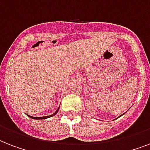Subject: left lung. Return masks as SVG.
<instances>
[{
    "label": "left lung",
    "mask_w": 150,
    "mask_h": 150,
    "mask_svg": "<svg viewBox=\"0 0 150 150\" xmlns=\"http://www.w3.org/2000/svg\"><path fill=\"white\" fill-rule=\"evenodd\" d=\"M125 114V113H124V114H121V115H120V116H119V117H121V116H122V115H124V114ZM118 117H117V118H118Z\"/></svg>",
    "instance_id": "8db88e82"
}]
</instances>
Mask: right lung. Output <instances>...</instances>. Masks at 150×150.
Instances as JSON below:
<instances>
[{"label": "right lung", "mask_w": 150, "mask_h": 150, "mask_svg": "<svg viewBox=\"0 0 150 150\" xmlns=\"http://www.w3.org/2000/svg\"><path fill=\"white\" fill-rule=\"evenodd\" d=\"M59 109H60V107H59L58 108H57V110L56 111L54 112V114H51V115H50V116H45V117H33V116H30V115H28V114H27V116H28V117H30V118H33V119H36V120H43V119L48 118V117H53V116H54V115H55V114H56L57 113V112H58Z\"/></svg>", "instance_id": "obj_1"}]
</instances>
